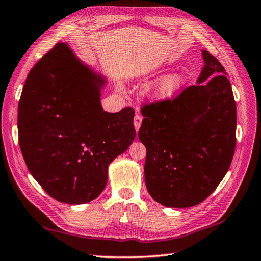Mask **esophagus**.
I'll return each mask as SVG.
<instances>
[{
  "label": "esophagus",
  "instance_id": "34e87169",
  "mask_svg": "<svg viewBox=\"0 0 261 261\" xmlns=\"http://www.w3.org/2000/svg\"><path fill=\"white\" fill-rule=\"evenodd\" d=\"M142 120H143V117H142V116L136 115V116L134 117V127H135L136 132H138V130H139V128H141V126H142Z\"/></svg>",
  "mask_w": 261,
  "mask_h": 261
}]
</instances>
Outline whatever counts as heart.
I'll return each instance as SVG.
<instances>
[{
  "label": "heart",
  "mask_w": 261,
  "mask_h": 261,
  "mask_svg": "<svg viewBox=\"0 0 261 261\" xmlns=\"http://www.w3.org/2000/svg\"><path fill=\"white\" fill-rule=\"evenodd\" d=\"M187 82V75L184 72H171L148 83L144 88V95L150 103L162 104L173 99Z\"/></svg>",
  "instance_id": "heart-1"
}]
</instances>
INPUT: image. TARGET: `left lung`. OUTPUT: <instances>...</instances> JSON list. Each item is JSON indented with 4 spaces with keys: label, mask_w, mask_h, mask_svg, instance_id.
Returning <instances> with one entry per match:
<instances>
[{
    "label": "left lung",
    "mask_w": 261,
    "mask_h": 261,
    "mask_svg": "<svg viewBox=\"0 0 261 261\" xmlns=\"http://www.w3.org/2000/svg\"><path fill=\"white\" fill-rule=\"evenodd\" d=\"M197 85L162 104L145 105L138 137L146 147V187L169 208L200 204L224 178L236 147L231 84L218 60L201 50Z\"/></svg>",
    "instance_id": "obj_1"
}]
</instances>
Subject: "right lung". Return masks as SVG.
Returning <instances> with one entry per match:
<instances>
[{
    "label": "right lung",
    "mask_w": 261,
    "mask_h": 261,
    "mask_svg": "<svg viewBox=\"0 0 261 261\" xmlns=\"http://www.w3.org/2000/svg\"><path fill=\"white\" fill-rule=\"evenodd\" d=\"M107 79L61 42L31 69L18 103V143L31 175L54 199L82 205L103 192L109 166L135 139L134 110L107 113Z\"/></svg>",
    "instance_id": "add662e5"
}]
</instances>
